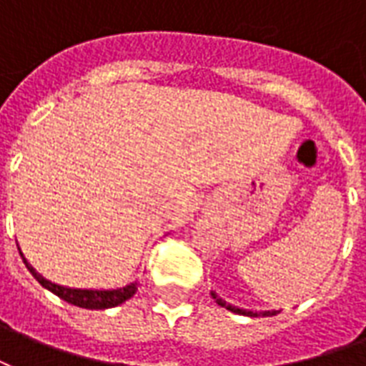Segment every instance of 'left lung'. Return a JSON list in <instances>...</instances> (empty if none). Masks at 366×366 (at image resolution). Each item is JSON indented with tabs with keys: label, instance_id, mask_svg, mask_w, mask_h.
I'll return each instance as SVG.
<instances>
[{
	"label": "left lung",
	"instance_id": "left-lung-1",
	"mask_svg": "<svg viewBox=\"0 0 366 366\" xmlns=\"http://www.w3.org/2000/svg\"><path fill=\"white\" fill-rule=\"evenodd\" d=\"M210 295H212V299L219 305V307L232 310V312H235V315H243V317H252V318L254 317H276L277 312H280V310H247V309H241V307H235V305H229L227 301H224V299L219 297L216 291H212Z\"/></svg>",
	"mask_w": 366,
	"mask_h": 366
}]
</instances>
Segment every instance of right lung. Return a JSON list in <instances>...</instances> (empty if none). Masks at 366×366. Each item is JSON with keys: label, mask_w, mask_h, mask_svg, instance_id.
I'll return each mask as SVG.
<instances>
[{"label": "right lung", "mask_w": 366, "mask_h": 366, "mask_svg": "<svg viewBox=\"0 0 366 366\" xmlns=\"http://www.w3.org/2000/svg\"><path fill=\"white\" fill-rule=\"evenodd\" d=\"M19 252H21V249H19ZM21 257H23L24 266L29 268V272L34 276L38 284L46 287L48 291H51L54 295H57L63 301L75 305V307H82V309L104 310L117 307V305L125 303L127 299L133 297L134 293H137V287H139V282H131V284L123 285V287H115V290H81V287H67V285L54 284V282L46 280L42 274H38L29 264V260L24 258L23 252H21Z\"/></svg>", "instance_id": "add662e5"}]
</instances>
